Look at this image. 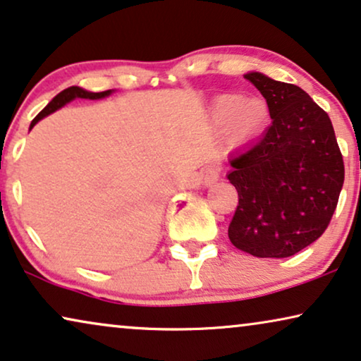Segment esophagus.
<instances>
[{
    "mask_svg": "<svg viewBox=\"0 0 361 361\" xmlns=\"http://www.w3.org/2000/svg\"><path fill=\"white\" fill-rule=\"evenodd\" d=\"M219 176H221V166H218V165L206 166L203 170V183L206 186L214 185L216 181L219 180Z\"/></svg>",
    "mask_w": 361,
    "mask_h": 361,
    "instance_id": "34e87169",
    "label": "esophagus"
}]
</instances>
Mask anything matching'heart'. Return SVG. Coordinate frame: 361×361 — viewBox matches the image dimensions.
<instances>
[{
  "mask_svg": "<svg viewBox=\"0 0 361 361\" xmlns=\"http://www.w3.org/2000/svg\"><path fill=\"white\" fill-rule=\"evenodd\" d=\"M271 110L262 99H244L239 94H223L211 104V120L228 127L231 142H246L259 135L269 123Z\"/></svg>",
  "mask_w": 361,
  "mask_h": 361,
  "instance_id": "obj_1",
  "label": "heart"
}]
</instances>
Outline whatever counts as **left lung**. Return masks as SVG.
Returning <instances> with one entry per match:
<instances>
[{"instance_id": "left-lung-1", "label": "left lung", "mask_w": 361, "mask_h": 361, "mask_svg": "<svg viewBox=\"0 0 361 361\" xmlns=\"http://www.w3.org/2000/svg\"><path fill=\"white\" fill-rule=\"evenodd\" d=\"M272 123L246 150L231 157L228 175L239 203L228 236L256 257H289L329 228L345 166L329 114L294 84L249 72Z\"/></svg>"}]
</instances>
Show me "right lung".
Instances as JSON below:
<instances>
[{
	"mask_svg": "<svg viewBox=\"0 0 361 361\" xmlns=\"http://www.w3.org/2000/svg\"><path fill=\"white\" fill-rule=\"evenodd\" d=\"M110 92H112V90H104V92H87V90L75 87V85H74V87L64 89L61 94H57L56 97L52 99L51 102L41 110L39 114L36 115V118L31 122V127H35V125L39 122L42 117H46V115L56 112L57 109H61L62 105L71 102V100H74V99H102V97H105V95H109Z\"/></svg>",
	"mask_w": 361,
	"mask_h": 361,
	"instance_id": "right-lung-1",
	"label": "right lung"
}]
</instances>
